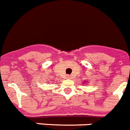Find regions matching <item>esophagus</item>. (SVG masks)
<instances>
[{
  "label": "esophagus",
  "mask_w": 130,
  "mask_h": 130,
  "mask_svg": "<svg viewBox=\"0 0 130 130\" xmlns=\"http://www.w3.org/2000/svg\"><path fill=\"white\" fill-rule=\"evenodd\" d=\"M68 78H70V76H68Z\"/></svg>",
  "instance_id": "esophagus-1"
}]
</instances>
